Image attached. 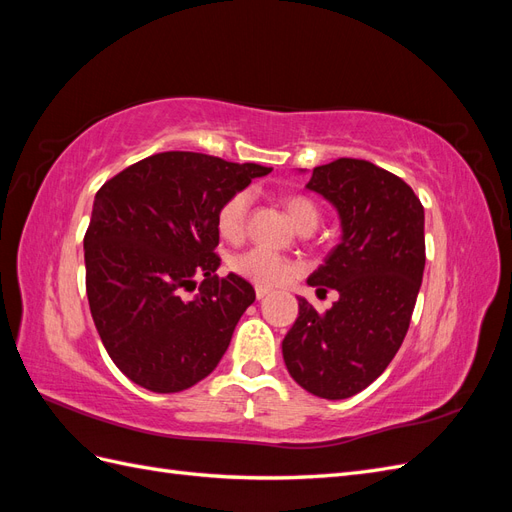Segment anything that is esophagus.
I'll use <instances>...</instances> for the list:
<instances>
[{"mask_svg":"<svg viewBox=\"0 0 512 512\" xmlns=\"http://www.w3.org/2000/svg\"><path fill=\"white\" fill-rule=\"evenodd\" d=\"M267 294H271V288H267V286H256V297H258V299H265Z\"/></svg>","mask_w":512,"mask_h":512,"instance_id":"1","label":"esophagus"}]
</instances>
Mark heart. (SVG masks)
<instances>
[{"label": "heart", "mask_w": 512, "mask_h": 512, "mask_svg": "<svg viewBox=\"0 0 512 512\" xmlns=\"http://www.w3.org/2000/svg\"><path fill=\"white\" fill-rule=\"evenodd\" d=\"M254 192L250 188H241L232 192L218 211L220 235L228 241L243 239L247 230V218H250ZM286 209L299 230H314L320 222V207L314 198L305 194H290L286 198ZM228 267L237 275L245 277L260 286H275L290 280L294 273V262L286 256L277 254L267 247H252V250L235 254L228 260Z\"/></svg>", "instance_id": "heart-1"}]
</instances>
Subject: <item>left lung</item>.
<instances>
[{
    "label": "left lung",
    "instance_id": "obj_1",
    "mask_svg": "<svg viewBox=\"0 0 512 512\" xmlns=\"http://www.w3.org/2000/svg\"><path fill=\"white\" fill-rule=\"evenodd\" d=\"M305 188L342 220V241L307 284L327 285L339 299L318 314L299 297L284 363L305 391L346 399L389 367L408 333L425 269V211L404 179L367 160L316 166Z\"/></svg>",
    "mask_w": 512,
    "mask_h": 512
}]
</instances>
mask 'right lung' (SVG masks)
Instances as JSON below:
<instances>
[{"label":"right lung","mask_w":512,"mask_h":512,"mask_svg":"<svg viewBox=\"0 0 512 512\" xmlns=\"http://www.w3.org/2000/svg\"><path fill=\"white\" fill-rule=\"evenodd\" d=\"M260 164L194 151H164L121 170L96 194L85 232L91 318L113 363L153 393H179L207 378L239 318L256 299L243 277H218V211ZM205 276L197 297L182 292Z\"/></svg>","instance_id":"right-lung-1"}]
</instances>
